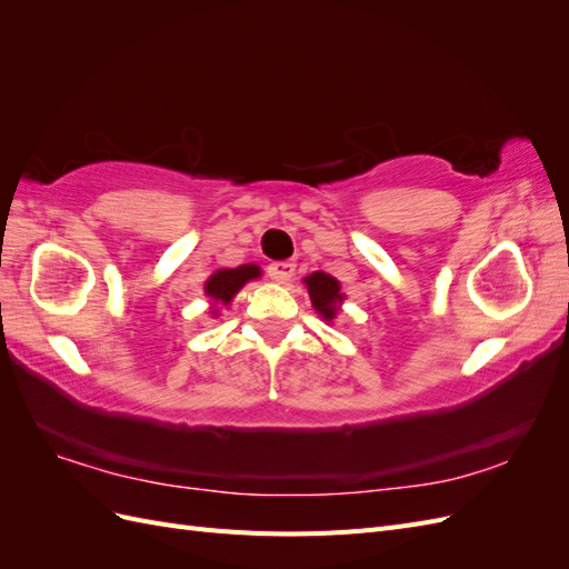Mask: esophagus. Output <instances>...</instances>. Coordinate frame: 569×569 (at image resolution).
Listing matches in <instances>:
<instances>
[{
    "mask_svg": "<svg viewBox=\"0 0 569 569\" xmlns=\"http://www.w3.org/2000/svg\"><path fill=\"white\" fill-rule=\"evenodd\" d=\"M297 263L291 261H278V263H270L268 266V278L274 280L278 284H287L291 280V274H295Z\"/></svg>",
    "mask_w": 569,
    "mask_h": 569,
    "instance_id": "obj_1",
    "label": "esophagus"
}]
</instances>
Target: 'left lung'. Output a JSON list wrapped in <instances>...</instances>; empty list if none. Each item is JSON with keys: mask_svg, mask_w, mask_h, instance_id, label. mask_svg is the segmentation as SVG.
<instances>
[{"mask_svg": "<svg viewBox=\"0 0 569 569\" xmlns=\"http://www.w3.org/2000/svg\"><path fill=\"white\" fill-rule=\"evenodd\" d=\"M303 282L308 287V297H311V303H313L316 311L327 322H332L339 313L341 301H343L339 282L332 278V274H327L322 270L311 272L308 278H303Z\"/></svg>", "mask_w": 569, "mask_h": 569, "instance_id": "obj_1", "label": "left lung"}]
</instances>
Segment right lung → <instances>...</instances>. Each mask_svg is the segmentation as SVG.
I'll return each instance as SVG.
<instances>
[{
    "mask_svg": "<svg viewBox=\"0 0 569 569\" xmlns=\"http://www.w3.org/2000/svg\"><path fill=\"white\" fill-rule=\"evenodd\" d=\"M261 278V268L247 263L239 268H220L216 270L203 284L206 297L213 301V306H228L239 289H242L249 280ZM213 316H218V308H213Z\"/></svg>",
    "mask_w": 569,
    "mask_h": 569,
    "instance_id": "1",
    "label": "right lung"
}]
</instances>
